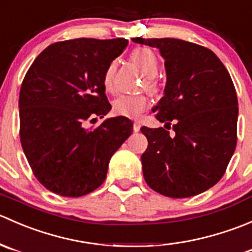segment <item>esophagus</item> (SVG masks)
I'll use <instances>...</instances> for the list:
<instances>
[{"label": "esophagus", "instance_id": "1", "mask_svg": "<svg viewBox=\"0 0 252 252\" xmlns=\"http://www.w3.org/2000/svg\"><path fill=\"white\" fill-rule=\"evenodd\" d=\"M140 121H134V126H133V130L135 131V133H138L139 130H140Z\"/></svg>", "mask_w": 252, "mask_h": 252}]
</instances>
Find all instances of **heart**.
Returning a JSON list of instances; mask_svg holds the SVG:
<instances>
[{
    "mask_svg": "<svg viewBox=\"0 0 252 252\" xmlns=\"http://www.w3.org/2000/svg\"><path fill=\"white\" fill-rule=\"evenodd\" d=\"M131 58L140 67L145 75H147L146 86L154 89L151 78L158 72V60L152 50L147 47H138L131 52ZM116 73V62H112L106 68L103 75V85L107 91L113 90V78ZM149 105V100L145 95H121L113 101V112L119 116L138 117Z\"/></svg>",
    "mask_w": 252,
    "mask_h": 252,
    "instance_id": "obj_1",
    "label": "heart"
}]
</instances>
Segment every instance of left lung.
<instances>
[{"instance_id": "8db88e82", "label": "left lung", "mask_w": 252, "mask_h": 252, "mask_svg": "<svg viewBox=\"0 0 252 252\" xmlns=\"http://www.w3.org/2000/svg\"><path fill=\"white\" fill-rule=\"evenodd\" d=\"M164 60L163 97L152 108L163 128H140L149 145L141 155L150 188L174 199L206 191L220 182L236 146L238 98L234 84L211 50L179 39H142Z\"/></svg>"}]
</instances>
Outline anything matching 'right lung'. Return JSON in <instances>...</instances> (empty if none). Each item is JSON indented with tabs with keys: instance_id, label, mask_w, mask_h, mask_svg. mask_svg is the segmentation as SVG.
I'll list each match as a JSON object with an SVG mask.
<instances>
[{
	"instance_id": "obj_1",
	"label": "right lung",
	"mask_w": 252,
	"mask_h": 252,
	"mask_svg": "<svg viewBox=\"0 0 252 252\" xmlns=\"http://www.w3.org/2000/svg\"><path fill=\"white\" fill-rule=\"evenodd\" d=\"M126 46L123 37L56 42L25 74L19 94L20 142L34 175L50 191L79 197L97 189L111 157L133 133V123L123 116L85 128L88 119L111 111L103 75Z\"/></svg>"
}]
</instances>
